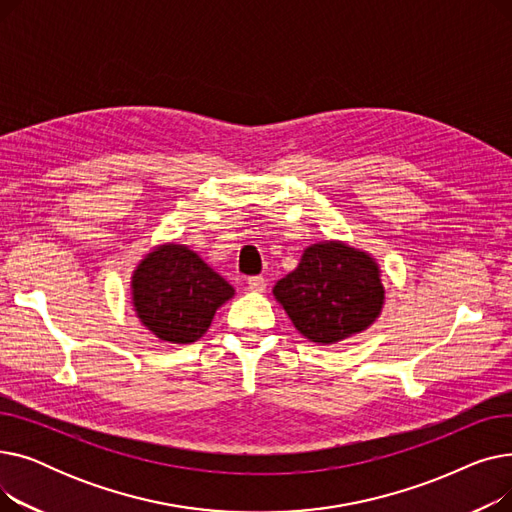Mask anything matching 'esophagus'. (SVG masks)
<instances>
[{"label": "esophagus", "mask_w": 512, "mask_h": 512, "mask_svg": "<svg viewBox=\"0 0 512 512\" xmlns=\"http://www.w3.org/2000/svg\"><path fill=\"white\" fill-rule=\"evenodd\" d=\"M247 284H249V290H253V292H265V288H267V280L261 276L249 278Z\"/></svg>", "instance_id": "esophagus-1"}]
</instances>
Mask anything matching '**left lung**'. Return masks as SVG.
I'll use <instances>...</instances> for the list:
<instances>
[{
    "label": "left lung",
    "instance_id": "1",
    "mask_svg": "<svg viewBox=\"0 0 512 512\" xmlns=\"http://www.w3.org/2000/svg\"><path fill=\"white\" fill-rule=\"evenodd\" d=\"M274 299L292 326L315 344H336L365 332L380 317L386 290L367 251L344 240L309 245L299 265L276 282Z\"/></svg>",
    "mask_w": 512,
    "mask_h": 512
}]
</instances>
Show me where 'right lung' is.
Segmentation results:
<instances>
[{
    "label": "right lung",
    "mask_w": 512,
    "mask_h": 512,
    "mask_svg": "<svg viewBox=\"0 0 512 512\" xmlns=\"http://www.w3.org/2000/svg\"><path fill=\"white\" fill-rule=\"evenodd\" d=\"M132 307L141 324L170 344L197 342L234 288L186 245L153 247L132 270Z\"/></svg>",
    "instance_id": "right-lung-1"
}]
</instances>
